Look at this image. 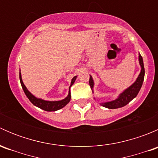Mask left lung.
Returning a JSON list of instances; mask_svg holds the SVG:
<instances>
[{
  "label": "left lung",
  "mask_w": 158,
  "mask_h": 158,
  "mask_svg": "<svg viewBox=\"0 0 158 158\" xmlns=\"http://www.w3.org/2000/svg\"><path fill=\"white\" fill-rule=\"evenodd\" d=\"M138 60H139L140 66H141V70L139 76L137 78L136 81L132 84L131 86H129L128 89H125V91L122 92L120 95H118L115 100H112L110 102H106L100 103L103 107L108 108V109H118V108H122L123 106H126L128 104L133 98H135L137 96V95L139 92L140 89L142 86L143 81H144V63H143V59L141 54L139 53V56H138ZM89 85H90L91 89H93L94 87V81L92 79V77L90 76V79H89ZM93 92V90H92Z\"/></svg>",
  "instance_id": "8db88e82"
}]
</instances>
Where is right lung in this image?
I'll return each instance as SVG.
<instances>
[{
    "instance_id": "1",
    "label": "right lung",
    "mask_w": 158,
    "mask_h": 158,
    "mask_svg": "<svg viewBox=\"0 0 158 158\" xmlns=\"http://www.w3.org/2000/svg\"><path fill=\"white\" fill-rule=\"evenodd\" d=\"M76 77L77 76H74L73 78L71 81V85L69 86V94H68L67 97L64 98L63 100H60V101H46V100L41 99V98H38L36 97H35L33 94H31L30 92L28 91V89H27V87L25 86V85L23 84V80H22L21 78V73L20 72V84H21L22 88L23 89V92H24L25 95H27L29 100L36 107L40 108V109L44 110V111H57V110L62 109L64 106H66L68 103L69 102L70 98H71V94H70V87L72 86L73 83L76 81Z\"/></svg>"
}]
</instances>
